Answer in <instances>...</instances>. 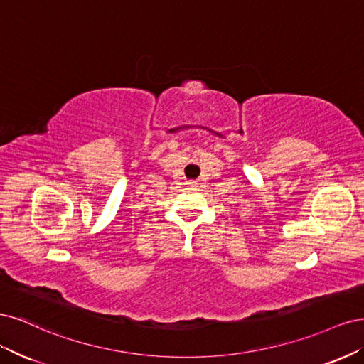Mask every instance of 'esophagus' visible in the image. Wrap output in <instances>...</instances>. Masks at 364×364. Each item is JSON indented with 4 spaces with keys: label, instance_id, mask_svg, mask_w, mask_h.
Listing matches in <instances>:
<instances>
[{
    "label": "esophagus",
    "instance_id": "obj_1",
    "mask_svg": "<svg viewBox=\"0 0 364 364\" xmlns=\"http://www.w3.org/2000/svg\"><path fill=\"white\" fill-rule=\"evenodd\" d=\"M186 185H190V186H196V185H197V182H196V181H188V182H186Z\"/></svg>",
    "mask_w": 364,
    "mask_h": 364
}]
</instances>
